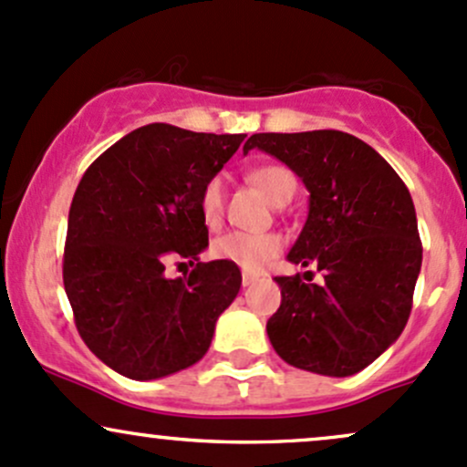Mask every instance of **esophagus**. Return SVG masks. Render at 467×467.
Instances as JSON below:
<instances>
[{
	"label": "esophagus",
	"mask_w": 467,
	"mask_h": 467,
	"mask_svg": "<svg viewBox=\"0 0 467 467\" xmlns=\"http://www.w3.org/2000/svg\"><path fill=\"white\" fill-rule=\"evenodd\" d=\"M259 279V275H254V273H242V284L244 285H250V284H254V281Z\"/></svg>",
	"instance_id": "obj_1"
}]
</instances>
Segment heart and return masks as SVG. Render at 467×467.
<instances>
[{"label":"heart","mask_w":467,"mask_h":467,"mask_svg":"<svg viewBox=\"0 0 467 467\" xmlns=\"http://www.w3.org/2000/svg\"><path fill=\"white\" fill-rule=\"evenodd\" d=\"M250 182L259 188L261 194L275 206H284L295 194V175L284 166L265 163L250 171ZM199 214L208 228H217L223 214V179L210 177L199 192ZM281 237L273 233H228L217 237L210 245L214 259L228 261L239 268L257 273L270 259L281 253Z\"/></svg>","instance_id":"obj_1"}]
</instances>
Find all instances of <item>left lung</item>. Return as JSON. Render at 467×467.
I'll use <instances>...</instances> for the list:
<instances>
[{
  "label": "left lung",
  "instance_id": "left-lung-1",
  "mask_svg": "<svg viewBox=\"0 0 467 467\" xmlns=\"http://www.w3.org/2000/svg\"><path fill=\"white\" fill-rule=\"evenodd\" d=\"M253 148L308 188V219L288 261L324 273L321 285L275 276L281 306L265 326L270 343L301 370L355 375L399 339L412 310L423 257L412 197L390 163L348 132H259L244 152Z\"/></svg>",
  "mask_w": 467,
  "mask_h": 467
}]
</instances>
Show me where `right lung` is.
Masks as SVG:
<instances>
[{"instance_id": "right-lung-1", "label": "right lung", "mask_w": 467, "mask_h": 467, "mask_svg": "<svg viewBox=\"0 0 467 467\" xmlns=\"http://www.w3.org/2000/svg\"><path fill=\"white\" fill-rule=\"evenodd\" d=\"M245 135L148 124L112 143L77 186L64 248L75 326L97 358L135 381L192 366L242 288L228 261H199L208 228L199 192ZM186 258L191 274L165 268Z\"/></svg>"}]
</instances>
